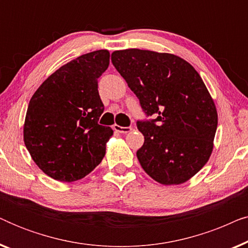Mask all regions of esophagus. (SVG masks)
<instances>
[{"label": "esophagus", "instance_id": "1", "mask_svg": "<svg viewBox=\"0 0 248 248\" xmlns=\"http://www.w3.org/2000/svg\"><path fill=\"white\" fill-rule=\"evenodd\" d=\"M114 130L116 132H120V133H128L132 130L131 126H120V125H114Z\"/></svg>", "mask_w": 248, "mask_h": 248}]
</instances>
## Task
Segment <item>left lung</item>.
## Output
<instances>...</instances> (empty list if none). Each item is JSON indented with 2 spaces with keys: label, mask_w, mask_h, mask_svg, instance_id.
<instances>
[{
  "label": "left lung",
  "mask_w": 248,
  "mask_h": 248,
  "mask_svg": "<svg viewBox=\"0 0 248 248\" xmlns=\"http://www.w3.org/2000/svg\"><path fill=\"white\" fill-rule=\"evenodd\" d=\"M111 63L140 101L137 126L142 168L164 185L182 184L209 160L218 115L204 82L181 57L137 48L116 50Z\"/></svg>",
  "instance_id": "obj_1"
}]
</instances>
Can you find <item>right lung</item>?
<instances>
[{"label":"right lung","mask_w":248,"mask_h":248,"mask_svg":"<svg viewBox=\"0 0 248 248\" xmlns=\"http://www.w3.org/2000/svg\"><path fill=\"white\" fill-rule=\"evenodd\" d=\"M108 65L106 49L83 54L47 78L29 101L26 148L36 165L56 181L83 178L103 160L113 130L98 123L105 109L98 78Z\"/></svg>","instance_id":"1"}]
</instances>
